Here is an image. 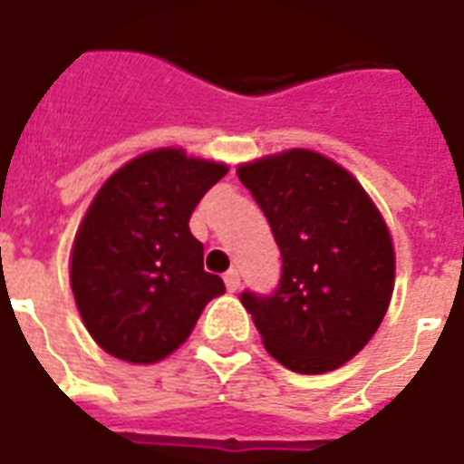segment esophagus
Listing matches in <instances>:
<instances>
[{
  "label": "esophagus",
  "instance_id": "1",
  "mask_svg": "<svg viewBox=\"0 0 464 464\" xmlns=\"http://www.w3.org/2000/svg\"><path fill=\"white\" fill-rule=\"evenodd\" d=\"M224 284L228 291H238V286H240L238 269H228V272L224 275Z\"/></svg>",
  "mask_w": 464,
  "mask_h": 464
}]
</instances>
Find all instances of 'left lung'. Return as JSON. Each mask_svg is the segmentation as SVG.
Instances as JSON below:
<instances>
[{
    "label": "left lung",
    "instance_id": "1",
    "mask_svg": "<svg viewBox=\"0 0 464 464\" xmlns=\"http://www.w3.org/2000/svg\"><path fill=\"white\" fill-rule=\"evenodd\" d=\"M279 250L275 294H240L262 344L282 366L334 371L381 327L395 286V250L381 211L349 170L291 149L238 166Z\"/></svg>",
    "mask_w": 464,
    "mask_h": 464
}]
</instances>
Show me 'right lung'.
Masks as SVG:
<instances>
[{
  "instance_id": "right-lung-1",
  "label": "right lung",
  "mask_w": 464,
  "mask_h": 464,
  "mask_svg": "<svg viewBox=\"0 0 464 464\" xmlns=\"http://www.w3.org/2000/svg\"><path fill=\"white\" fill-rule=\"evenodd\" d=\"M228 166L156 149L120 168L93 197L72 247V291L89 334L130 363H156L189 337L226 291L204 272L189 217Z\"/></svg>"
}]
</instances>
